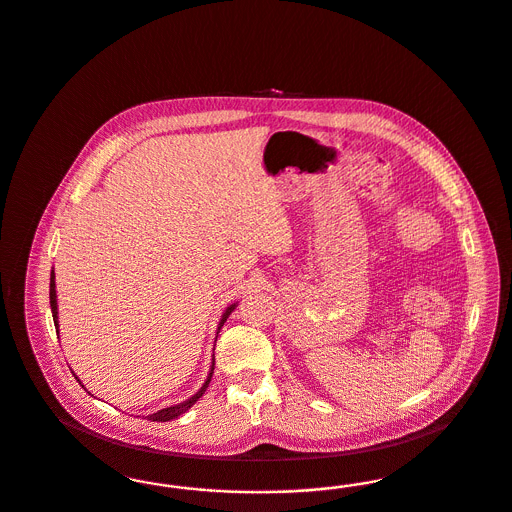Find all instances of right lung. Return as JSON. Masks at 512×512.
I'll return each instance as SVG.
<instances>
[{"label":"right lung","instance_id":"right-lung-1","mask_svg":"<svg viewBox=\"0 0 512 512\" xmlns=\"http://www.w3.org/2000/svg\"><path fill=\"white\" fill-rule=\"evenodd\" d=\"M49 305H51V315H53V322H55V326H57V332H59V324H57V293H55V274L51 272V278H49ZM236 305L238 303H232L226 311H224V315L220 318L219 322V330L224 326V322H226V318L232 315V311L236 309ZM219 334V332H217ZM213 370H215V359H213V365H211V370H209V376H207V380H205V384L201 386V390L194 393L190 399H186V401H182V403H178V405H172V407H167V409H161V411H157V413L149 414L147 418L151 420V422H169L172 418H178L180 414L186 413L192 405H194L195 401L205 393V390L209 388V382H211V378H213Z\"/></svg>","mask_w":512,"mask_h":512}]
</instances>
